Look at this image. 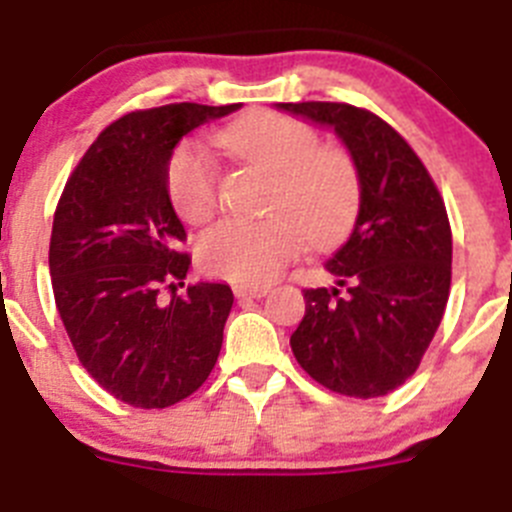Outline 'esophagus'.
Listing matches in <instances>:
<instances>
[{"instance_id": "obj_1", "label": "esophagus", "mask_w": 512, "mask_h": 512, "mask_svg": "<svg viewBox=\"0 0 512 512\" xmlns=\"http://www.w3.org/2000/svg\"><path fill=\"white\" fill-rule=\"evenodd\" d=\"M237 298H262L267 296V285H257V288H234Z\"/></svg>"}]
</instances>
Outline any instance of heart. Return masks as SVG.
<instances>
[{"mask_svg":"<svg viewBox=\"0 0 512 512\" xmlns=\"http://www.w3.org/2000/svg\"><path fill=\"white\" fill-rule=\"evenodd\" d=\"M237 163L273 176L262 222H222L196 242V260L214 278L265 285L283 273L303 242L331 245L349 232L362 204V173L342 145L321 142L316 127L280 112H257L214 132ZM168 196L183 222L206 224L219 209L222 178L199 142L168 160Z\"/></svg>","mask_w":512,"mask_h":512,"instance_id":"1","label":"heart"}]
</instances>
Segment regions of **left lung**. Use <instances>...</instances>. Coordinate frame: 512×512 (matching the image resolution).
Instances as JSON below:
<instances>
[{"label":"left lung","instance_id":"8db88e82","mask_svg":"<svg viewBox=\"0 0 512 512\" xmlns=\"http://www.w3.org/2000/svg\"><path fill=\"white\" fill-rule=\"evenodd\" d=\"M280 109L329 124L362 173L352 234L326 267L334 288H306V316L290 336L298 365L347 398H380L421 365L451 288L444 199L398 130L370 109L301 101Z\"/></svg>","mask_w":512,"mask_h":512}]
</instances>
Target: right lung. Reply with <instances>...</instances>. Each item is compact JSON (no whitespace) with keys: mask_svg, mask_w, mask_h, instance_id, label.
<instances>
[{"mask_svg":"<svg viewBox=\"0 0 512 512\" xmlns=\"http://www.w3.org/2000/svg\"><path fill=\"white\" fill-rule=\"evenodd\" d=\"M234 109L183 101L124 114L78 160L55 206V308L84 370L132 408L181 403L222 349L232 288L183 283L191 257L178 250L186 229L165 173L183 135Z\"/></svg>","mask_w":512,"mask_h":512,"instance_id":"add662e5","label":"right lung"}]
</instances>
